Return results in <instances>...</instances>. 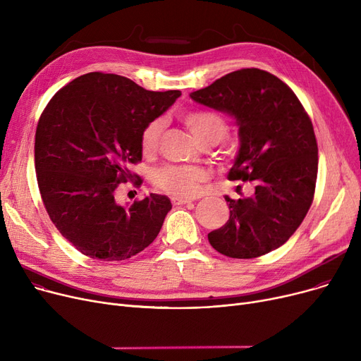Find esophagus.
I'll return each mask as SVG.
<instances>
[{
	"mask_svg": "<svg viewBox=\"0 0 361 361\" xmlns=\"http://www.w3.org/2000/svg\"><path fill=\"white\" fill-rule=\"evenodd\" d=\"M173 204L174 206H180V204H188V203H192V200H188V199H183V197H173Z\"/></svg>",
	"mask_w": 361,
	"mask_h": 361,
	"instance_id": "34e87169",
	"label": "esophagus"
}]
</instances>
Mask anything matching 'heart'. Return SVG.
Here are the masks:
<instances>
[{"label":"heart","mask_w":361,"mask_h":361,"mask_svg":"<svg viewBox=\"0 0 361 361\" xmlns=\"http://www.w3.org/2000/svg\"><path fill=\"white\" fill-rule=\"evenodd\" d=\"M185 126L190 128L199 143L216 145L228 136L230 127L226 121L214 111H193L184 116ZM164 131V120L157 118L150 121L142 131L140 147L146 155L154 154L158 149ZM206 180V173L197 166L166 165L158 169L154 176V183L168 195L176 197L190 199L196 197L202 184Z\"/></svg>","instance_id":"1"}]
</instances>
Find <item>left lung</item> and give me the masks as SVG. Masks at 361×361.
I'll return each mask as SVG.
<instances>
[{"label":"left lung","instance_id":"8db88e82","mask_svg":"<svg viewBox=\"0 0 361 361\" xmlns=\"http://www.w3.org/2000/svg\"><path fill=\"white\" fill-rule=\"evenodd\" d=\"M190 98L235 120L240 149L228 178L255 183L250 197L225 196L230 219L207 240L234 259L281 247L307 215L314 195L317 143L307 112L286 83L259 68L225 74Z\"/></svg>","mask_w":361,"mask_h":361}]
</instances>
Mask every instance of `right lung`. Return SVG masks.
Masks as SVG:
<instances>
[{"instance_id": "obj_1", "label": "right lung", "mask_w": 361, "mask_h": 361, "mask_svg": "<svg viewBox=\"0 0 361 361\" xmlns=\"http://www.w3.org/2000/svg\"><path fill=\"white\" fill-rule=\"evenodd\" d=\"M180 94L94 71L60 89L44 109L35 135L37 185L56 230L85 256L126 260L159 234L169 199L150 193L126 207L116 190L142 161L143 128Z\"/></svg>"}]
</instances>
